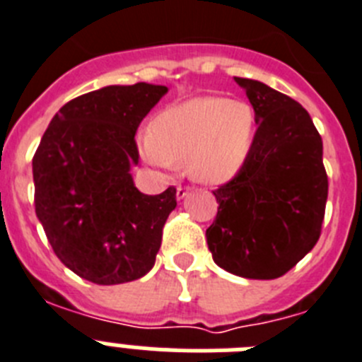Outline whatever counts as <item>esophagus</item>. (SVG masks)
Here are the masks:
<instances>
[{"mask_svg": "<svg viewBox=\"0 0 362 362\" xmlns=\"http://www.w3.org/2000/svg\"><path fill=\"white\" fill-rule=\"evenodd\" d=\"M189 191H191V187H189V185H184V187H178L177 189V198L178 200H182V198H185L189 194Z\"/></svg>", "mask_w": 362, "mask_h": 362, "instance_id": "obj_1", "label": "esophagus"}]
</instances>
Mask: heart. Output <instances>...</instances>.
Here are the masks:
<instances>
[{
    "mask_svg": "<svg viewBox=\"0 0 362 362\" xmlns=\"http://www.w3.org/2000/svg\"><path fill=\"white\" fill-rule=\"evenodd\" d=\"M254 139L256 113L249 103L197 97L158 113L141 149L158 168L187 162L194 180L221 184L240 173Z\"/></svg>",
    "mask_w": 362,
    "mask_h": 362,
    "instance_id": "b5f03b06",
    "label": "heart"
}]
</instances>
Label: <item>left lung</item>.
<instances>
[{
    "instance_id": "1",
    "label": "left lung",
    "mask_w": 362,
    "mask_h": 362,
    "mask_svg": "<svg viewBox=\"0 0 362 362\" xmlns=\"http://www.w3.org/2000/svg\"><path fill=\"white\" fill-rule=\"evenodd\" d=\"M256 113V139L236 177L214 189L205 230L218 267L249 279L286 274L321 236L328 197L323 141L301 104L267 84L234 77Z\"/></svg>"
}]
</instances>
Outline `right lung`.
Listing matches in <instances>:
<instances>
[{"label":"right lung","mask_w":362,"mask_h":362,"mask_svg":"<svg viewBox=\"0 0 362 362\" xmlns=\"http://www.w3.org/2000/svg\"><path fill=\"white\" fill-rule=\"evenodd\" d=\"M168 93L158 84L106 86L55 113L32 158L34 204L55 256L95 285L148 274L177 207L171 185L149 197L133 184L135 133Z\"/></svg>","instance_id":"add662e5"}]
</instances>
